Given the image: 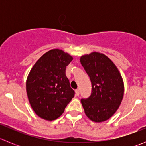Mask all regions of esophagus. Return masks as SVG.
Returning <instances> with one entry per match:
<instances>
[{
  "label": "esophagus",
  "mask_w": 146,
  "mask_h": 146,
  "mask_svg": "<svg viewBox=\"0 0 146 146\" xmlns=\"http://www.w3.org/2000/svg\"><path fill=\"white\" fill-rule=\"evenodd\" d=\"M75 92H76V95H77V96H78L79 94H80V92H79V90H75Z\"/></svg>",
  "instance_id": "1"
}]
</instances>
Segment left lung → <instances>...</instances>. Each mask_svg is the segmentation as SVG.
Returning <instances> with one entry per match:
<instances>
[{"mask_svg": "<svg viewBox=\"0 0 146 146\" xmlns=\"http://www.w3.org/2000/svg\"><path fill=\"white\" fill-rule=\"evenodd\" d=\"M80 61L92 83L90 96L81 99L85 114L92 121H107L117 111L123 99L121 76L115 64L103 54H85Z\"/></svg>", "mask_w": 146, "mask_h": 146, "instance_id": "left-lung-1", "label": "left lung"}]
</instances>
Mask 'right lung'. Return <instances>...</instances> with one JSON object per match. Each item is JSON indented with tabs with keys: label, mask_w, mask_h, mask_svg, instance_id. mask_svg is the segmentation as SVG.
I'll return each instance as SVG.
<instances>
[{
	"label": "right lung",
	"mask_w": 146,
	"mask_h": 146,
	"mask_svg": "<svg viewBox=\"0 0 146 146\" xmlns=\"http://www.w3.org/2000/svg\"><path fill=\"white\" fill-rule=\"evenodd\" d=\"M73 60L68 53L51 49L31 69L26 90L31 107L40 118L53 121L62 115L75 92L66 76V68Z\"/></svg>",
	"instance_id": "1"
}]
</instances>
